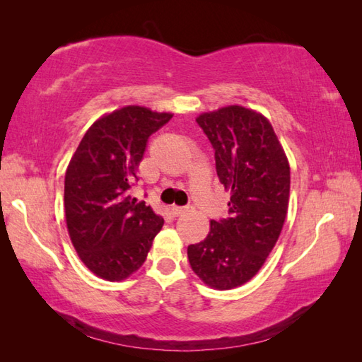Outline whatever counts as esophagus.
<instances>
[{"label":"esophagus","mask_w":362,"mask_h":362,"mask_svg":"<svg viewBox=\"0 0 362 362\" xmlns=\"http://www.w3.org/2000/svg\"><path fill=\"white\" fill-rule=\"evenodd\" d=\"M188 211V206H173L171 209V213L174 214V216H182V214H185Z\"/></svg>","instance_id":"34e87169"}]
</instances>
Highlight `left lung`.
Instances as JSON below:
<instances>
[{"instance_id":"1","label":"left lung","mask_w":362,"mask_h":362,"mask_svg":"<svg viewBox=\"0 0 362 362\" xmlns=\"http://www.w3.org/2000/svg\"><path fill=\"white\" fill-rule=\"evenodd\" d=\"M214 148L216 173L230 191V218L210 221L204 241L188 245L191 269L218 291L252 280L279 241L286 219L291 169L269 119L243 105L196 118Z\"/></svg>"}]
</instances>
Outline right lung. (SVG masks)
Returning <instances> with one entry per match:
<instances>
[{
  "label": "right lung",
  "mask_w": 362,
  "mask_h": 362,
  "mask_svg": "<svg viewBox=\"0 0 362 362\" xmlns=\"http://www.w3.org/2000/svg\"><path fill=\"white\" fill-rule=\"evenodd\" d=\"M173 118L126 105L98 118L83 135L65 174V219L73 247L88 271L121 281L143 266L163 218L129 188L149 136Z\"/></svg>",
  "instance_id": "obj_1"
}]
</instances>
